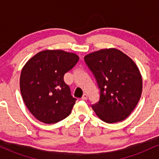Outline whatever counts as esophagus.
I'll list each match as a JSON object with an SVG mask.
<instances>
[{
	"label": "esophagus",
	"instance_id": "1",
	"mask_svg": "<svg viewBox=\"0 0 159 159\" xmlns=\"http://www.w3.org/2000/svg\"><path fill=\"white\" fill-rule=\"evenodd\" d=\"M81 99H82V100H87V95L86 94V93L84 94L83 96H82Z\"/></svg>",
	"mask_w": 159,
	"mask_h": 159
}]
</instances>
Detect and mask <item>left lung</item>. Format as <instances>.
<instances>
[{
    "label": "left lung",
    "mask_w": 159,
    "mask_h": 159,
    "mask_svg": "<svg viewBox=\"0 0 159 159\" xmlns=\"http://www.w3.org/2000/svg\"><path fill=\"white\" fill-rule=\"evenodd\" d=\"M100 89V98L92 108L107 123L123 121L139 102L143 81L132 59L116 48H104L84 56Z\"/></svg>",
    "instance_id": "1"
}]
</instances>
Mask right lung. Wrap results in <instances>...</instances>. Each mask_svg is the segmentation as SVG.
Wrapping results in <instances>:
<instances>
[{"instance_id":"1","label":"right lung","mask_w":159,"mask_h":159,"mask_svg":"<svg viewBox=\"0 0 159 159\" xmlns=\"http://www.w3.org/2000/svg\"><path fill=\"white\" fill-rule=\"evenodd\" d=\"M78 60L75 53L45 50L32 57L23 66L20 76L21 96L39 121L56 123L70 114L76 98L71 95L63 76Z\"/></svg>"}]
</instances>
